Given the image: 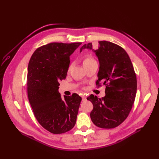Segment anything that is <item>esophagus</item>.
Masks as SVG:
<instances>
[{
    "mask_svg": "<svg viewBox=\"0 0 159 159\" xmlns=\"http://www.w3.org/2000/svg\"><path fill=\"white\" fill-rule=\"evenodd\" d=\"M82 102H85V101H86V97L85 96H82Z\"/></svg>",
    "mask_w": 159,
    "mask_h": 159,
    "instance_id": "1",
    "label": "esophagus"
}]
</instances>
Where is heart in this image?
I'll return each mask as SVG.
<instances>
[{"mask_svg": "<svg viewBox=\"0 0 159 159\" xmlns=\"http://www.w3.org/2000/svg\"><path fill=\"white\" fill-rule=\"evenodd\" d=\"M93 61H95V60L93 58L92 56H89V55L85 56L84 57V58H83V64H84V66L88 65L91 63H92V62H93ZM71 64H70L68 66V70L71 68Z\"/></svg>", "mask_w": 159, "mask_h": 159, "instance_id": "obj_1", "label": "heart"}]
</instances>
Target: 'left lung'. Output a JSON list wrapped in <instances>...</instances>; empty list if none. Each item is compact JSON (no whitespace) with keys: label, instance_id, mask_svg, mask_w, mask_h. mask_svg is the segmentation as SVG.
I'll list each match as a JSON object with an SVG mask.
<instances>
[{"label":"left lung","instance_id":"1","mask_svg":"<svg viewBox=\"0 0 159 159\" xmlns=\"http://www.w3.org/2000/svg\"><path fill=\"white\" fill-rule=\"evenodd\" d=\"M95 50L99 61L98 87L105 85V96L102 99L91 95L87 98L93 105L91 121L100 128L112 129L121 124L131 111L137 93V76L131 59L122 47L108 41H99ZM92 49L91 43L84 44Z\"/></svg>","mask_w":159,"mask_h":159}]
</instances>
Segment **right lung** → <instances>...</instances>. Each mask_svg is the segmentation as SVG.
<instances>
[{"instance_id": "obj_1", "label": "right lung", "mask_w": 159, "mask_h": 159, "mask_svg": "<svg viewBox=\"0 0 159 159\" xmlns=\"http://www.w3.org/2000/svg\"><path fill=\"white\" fill-rule=\"evenodd\" d=\"M81 42H52L40 46L28 66L27 93L34 115L42 127L54 134L69 131L75 125L81 98L58 92L59 81L66 78L70 56Z\"/></svg>"}]
</instances>
